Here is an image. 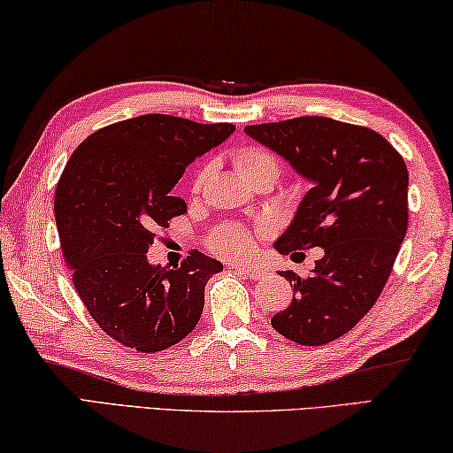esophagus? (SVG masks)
<instances>
[{"mask_svg":"<svg viewBox=\"0 0 453 453\" xmlns=\"http://www.w3.org/2000/svg\"><path fill=\"white\" fill-rule=\"evenodd\" d=\"M233 268L234 271H239V273H244L247 276H250L252 280H263L265 276H266V271L265 268H260V266H249V265H233Z\"/></svg>","mask_w":453,"mask_h":453,"instance_id":"1","label":"esophagus"}]
</instances>
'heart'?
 <instances>
[{
  "instance_id": "1",
  "label": "heart",
  "mask_w": 453,
  "mask_h": 453,
  "mask_svg": "<svg viewBox=\"0 0 453 453\" xmlns=\"http://www.w3.org/2000/svg\"><path fill=\"white\" fill-rule=\"evenodd\" d=\"M234 165L244 180H252L260 174H271V177H279L280 174V161L273 150L260 145H247L241 147L234 153ZM211 174V166H204L196 173L193 182V193L198 195L204 187L206 179ZM263 234V231H250L249 226L239 225V222H225L212 228L211 234L206 236V247L211 252L228 260H241L247 258L252 250H255L257 236Z\"/></svg>"
}]
</instances>
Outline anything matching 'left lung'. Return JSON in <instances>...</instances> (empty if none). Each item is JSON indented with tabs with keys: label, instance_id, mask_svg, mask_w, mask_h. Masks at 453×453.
Masks as SVG:
<instances>
[{
	"label": "left lung",
	"instance_id": "8db88e82",
	"mask_svg": "<svg viewBox=\"0 0 453 453\" xmlns=\"http://www.w3.org/2000/svg\"><path fill=\"white\" fill-rule=\"evenodd\" d=\"M312 180L276 250L324 249L311 276L284 271L295 298L273 328L303 346L334 342L382 295L408 228V169L368 127L296 117L244 127Z\"/></svg>",
	"mask_w": 453,
	"mask_h": 453
}]
</instances>
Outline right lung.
<instances>
[{
	"mask_svg": "<svg viewBox=\"0 0 453 453\" xmlns=\"http://www.w3.org/2000/svg\"><path fill=\"white\" fill-rule=\"evenodd\" d=\"M234 131L173 115L125 119L89 134L55 188L63 258L87 312L137 352L171 348L195 330L219 260L190 250L180 266L149 265L158 228L187 212L171 190L187 166Z\"/></svg>",
	"mask_w": 453,
	"mask_h": 453,
	"instance_id": "obj_1",
	"label": "right lung"
}]
</instances>
